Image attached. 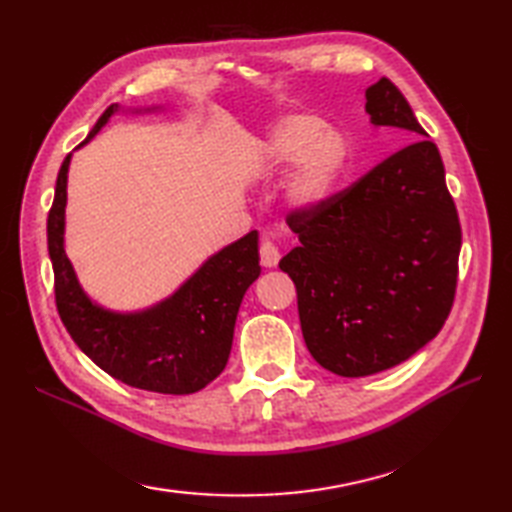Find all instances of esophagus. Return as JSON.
<instances>
[{
	"label": "esophagus",
	"mask_w": 512,
	"mask_h": 512,
	"mask_svg": "<svg viewBox=\"0 0 512 512\" xmlns=\"http://www.w3.org/2000/svg\"><path fill=\"white\" fill-rule=\"evenodd\" d=\"M259 257H262V264L266 268H275L279 264V248L273 244V242H262V246H259Z\"/></svg>",
	"instance_id": "obj_1"
}]
</instances>
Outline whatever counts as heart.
<instances>
[{"instance_id":"obj_1","label":"heart","mask_w":512,"mask_h":512,"mask_svg":"<svg viewBox=\"0 0 512 512\" xmlns=\"http://www.w3.org/2000/svg\"><path fill=\"white\" fill-rule=\"evenodd\" d=\"M257 158L268 171L292 165L286 182L290 206L297 211H317L336 191L345 169L347 145L319 116L290 114L275 123L259 143Z\"/></svg>"}]
</instances>
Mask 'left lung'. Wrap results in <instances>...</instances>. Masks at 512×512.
Here are the masks:
<instances>
[{
	"label": "left lung",
	"mask_w": 512,
	"mask_h": 512,
	"mask_svg": "<svg viewBox=\"0 0 512 512\" xmlns=\"http://www.w3.org/2000/svg\"><path fill=\"white\" fill-rule=\"evenodd\" d=\"M376 127L420 138L367 171L317 211H292L299 246L279 268L297 288L303 341L314 361L345 378L394 367L447 321L462 228L436 143L389 79L365 90Z\"/></svg>",
	"instance_id": "8db88e82"
}]
</instances>
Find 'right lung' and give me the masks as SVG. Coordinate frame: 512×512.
<instances>
[{"instance_id": "add662e5", "label": "right lung", "mask_w": 512, "mask_h": 512, "mask_svg": "<svg viewBox=\"0 0 512 512\" xmlns=\"http://www.w3.org/2000/svg\"><path fill=\"white\" fill-rule=\"evenodd\" d=\"M121 110L107 107L88 138ZM147 107L140 112H158ZM65 156L48 213V253L54 270V299L74 343L103 372L121 383L156 394H195L222 374L231 354L239 306L248 286L262 273L259 235L250 231L206 259L165 301L138 312H114L85 295L63 248L68 169Z\"/></svg>"}]
</instances>
